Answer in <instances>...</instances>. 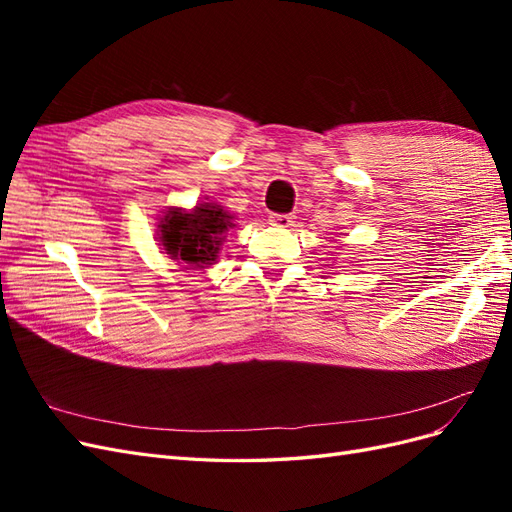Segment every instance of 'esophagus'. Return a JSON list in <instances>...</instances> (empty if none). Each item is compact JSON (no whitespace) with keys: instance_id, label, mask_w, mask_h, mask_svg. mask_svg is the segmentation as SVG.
<instances>
[{"instance_id":"1","label":"esophagus","mask_w":512,"mask_h":512,"mask_svg":"<svg viewBox=\"0 0 512 512\" xmlns=\"http://www.w3.org/2000/svg\"><path fill=\"white\" fill-rule=\"evenodd\" d=\"M269 224L280 226V228H288V226L294 224V215H288V213H271V215H269Z\"/></svg>"}]
</instances>
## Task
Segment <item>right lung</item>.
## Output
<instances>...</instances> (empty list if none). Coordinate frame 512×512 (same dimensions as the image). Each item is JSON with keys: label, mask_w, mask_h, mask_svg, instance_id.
Instances as JSON below:
<instances>
[{"label": "right lung", "mask_w": 512, "mask_h": 512, "mask_svg": "<svg viewBox=\"0 0 512 512\" xmlns=\"http://www.w3.org/2000/svg\"><path fill=\"white\" fill-rule=\"evenodd\" d=\"M232 215L220 205H198L192 213L170 209L160 222V241L173 260L203 269L220 252L222 235L232 226Z\"/></svg>", "instance_id": "add662e5"}]
</instances>
